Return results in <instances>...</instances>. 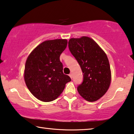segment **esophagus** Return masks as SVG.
Segmentation results:
<instances>
[{
    "mask_svg": "<svg viewBox=\"0 0 134 134\" xmlns=\"http://www.w3.org/2000/svg\"><path fill=\"white\" fill-rule=\"evenodd\" d=\"M69 76L70 77V78H71V79H72V74H69Z\"/></svg>",
    "mask_w": 134,
    "mask_h": 134,
    "instance_id": "obj_1",
    "label": "esophagus"
}]
</instances>
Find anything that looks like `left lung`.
I'll return each instance as SVG.
<instances>
[{
  "mask_svg": "<svg viewBox=\"0 0 134 134\" xmlns=\"http://www.w3.org/2000/svg\"><path fill=\"white\" fill-rule=\"evenodd\" d=\"M69 48L81 69L83 81L77 90L88 102H95L102 97L109 87L111 71L105 52L94 41L87 37L71 38Z\"/></svg>",
  "mask_w": 134,
  "mask_h": 134,
  "instance_id": "obj_1",
  "label": "left lung"
}]
</instances>
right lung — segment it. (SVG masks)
Wrapping results in <instances>:
<instances>
[{
	"label": "right lung",
	"mask_w": 134,
	"mask_h": 134,
	"mask_svg": "<svg viewBox=\"0 0 134 134\" xmlns=\"http://www.w3.org/2000/svg\"><path fill=\"white\" fill-rule=\"evenodd\" d=\"M67 40H48L38 45L27 58L24 79L29 91L45 102L56 99L71 79L63 73L60 56L66 48Z\"/></svg>",
	"instance_id": "right-lung-1"
}]
</instances>
